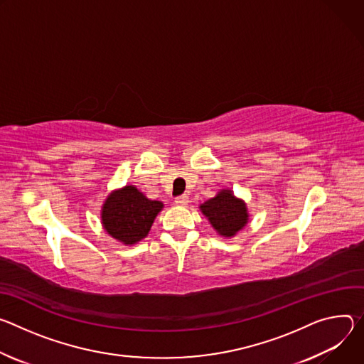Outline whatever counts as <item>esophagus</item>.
<instances>
[{
  "label": "esophagus",
  "mask_w": 364,
  "mask_h": 364,
  "mask_svg": "<svg viewBox=\"0 0 364 364\" xmlns=\"http://www.w3.org/2000/svg\"><path fill=\"white\" fill-rule=\"evenodd\" d=\"M188 203H189V198H188L186 195H181V196H176V198H175V204H176L178 207H186Z\"/></svg>",
  "instance_id": "obj_1"
}]
</instances>
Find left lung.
I'll list each match as a JSON object with an SVG mask.
<instances>
[{
	"label": "left lung",
	"mask_w": 364,
	"mask_h": 364,
	"mask_svg": "<svg viewBox=\"0 0 364 364\" xmlns=\"http://www.w3.org/2000/svg\"><path fill=\"white\" fill-rule=\"evenodd\" d=\"M214 230L223 237H234L249 223L245 200L235 198L231 189H221L214 198L199 205Z\"/></svg>",
	"instance_id": "left-lung-1"
}]
</instances>
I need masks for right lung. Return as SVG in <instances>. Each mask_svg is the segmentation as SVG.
Segmentation results:
<instances>
[{
  "label": "right lung",
  "mask_w": 364,
  "mask_h": 364,
  "mask_svg": "<svg viewBox=\"0 0 364 364\" xmlns=\"http://www.w3.org/2000/svg\"><path fill=\"white\" fill-rule=\"evenodd\" d=\"M161 208L160 200L149 199L134 185H127L108 195L101 210V223L112 238L132 246L149 234Z\"/></svg>",
  "instance_id": "1"
}]
</instances>
